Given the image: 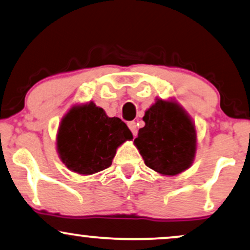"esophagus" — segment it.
Returning a JSON list of instances; mask_svg holds the SVG:
<instances>
[{
  "label": "esophagus",
  "instance_id": "esophagus-1",
  "mask_svg": "<svg viewBox=\"0 0 250 250\" xmlns=\"http://www.w3.org/2000/svg\"><path fill=\"white\" fill-rule=\"evenodd\" d=\"M128 127L131 130L132 135H134V136L137 135V127H136V123L135 122H128Z\"/></svg>",
  "mask_w": 250,
  "mask_h": 250
}]
</instances>
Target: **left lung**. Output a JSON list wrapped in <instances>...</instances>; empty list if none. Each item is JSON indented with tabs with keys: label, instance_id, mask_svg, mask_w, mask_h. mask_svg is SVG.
<instances>
[{
	"label": "left lung",
	"instance_id": "1",
	"mask_svg": "<svg viewBox=\"0 0 250 250\" xmlns=\"http://www.w3.org/2000/svg\"><path fill=\"white\" fill-rule=\"evenodd\" d=\"M134 143L148 168L162 175L185 172L195 159L197 134L188 113L174 100L156 99Z\"/></svg>",
	"mask_w": 250,
	"mask_h": 250
}]
</instances>
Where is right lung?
I'll use <instances>...</instances> for the list:
<instances>
[{
	"mask_svg": "<svg viewBox=\"0 0 250 250\" xmlns=\"http://www.w3.org/2000/svg\"><path fill=\"white\" fill-rule=\"evenodd\" d=\"M132 134L119 118H108L93 102L75 105L65 113L56 135V150L68 169L91 175L112 165L116 150Z\"/></svg>",
	"mask_w": 250,
	"mask_h": 250,
	"instance_id": "obj_1",
	"label": "right lung"
}]
</instances>
